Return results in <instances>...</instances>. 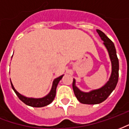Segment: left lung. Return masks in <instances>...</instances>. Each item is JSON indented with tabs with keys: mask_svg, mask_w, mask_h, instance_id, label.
Listing matches in <instances>:
<instances>
[{
	"mask_svg": "<svg viewBox=\"0 0 129 129\" xmlns=\"http://www.w3.org/2000/svg\"><path fill=\"white\" fill-rule=\"evenodd\" d=\"M97 32L108 50L112 65V72L109 80L104 86L99 89L92 90L88 92H83L75 86V79H73V88L74 93L79 102L85 104H97L106 100L115 88L119 77V61L117 56L114 43L101 30L97 29Z\"/></svg>",
	"mask_w": 129,
	"mask_h": 129,
	"instance_id": "1",
	"label": "left lung"
}]
</instances>
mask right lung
I'll use <instances>...</instances> for the list:
<instances>
[{"instance_id": "1", "label": "right lung", "mask_w": 129, "mask_h": 129, "mask_svg": "<svg viewBox=\"0 0 129 129\" xmlns=\"http://www.w3.org/2000/svg\"><path fill=\"white\" fill-rule=\"evenodd\" d=\"M63 76V75L60 76V77H57L54 80L50 92H49L46 96H45L44 97H42V98H29V97H25V96L22 95L19 92L16 91V90L14 88V87L13 86L12 81H11V85H12V89L14 90V91L15 92V93L18 96V98L23 102L25 103L26 105L32 106V107H43V106H45L48 105L50 103L52 102V101L54 100V97H55V95H56V90L57 85L59 84V81L62 79Z\"/></svg>"}]
</instances>
